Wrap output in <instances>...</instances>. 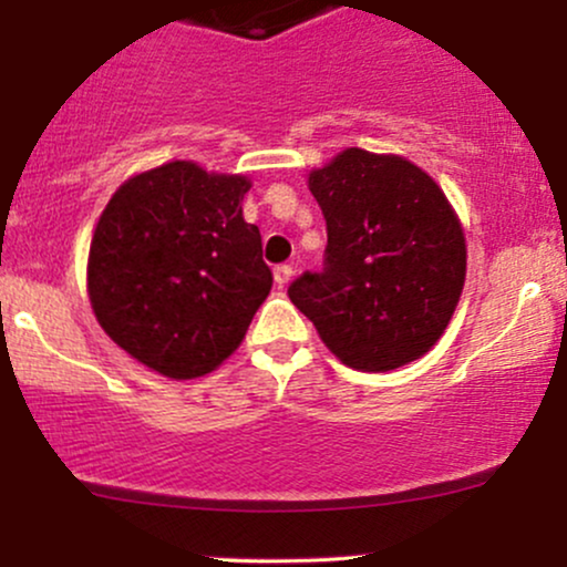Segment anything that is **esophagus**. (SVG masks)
<instances>
[{
	"instance_id": "obj_1",
	"label": "esophagus",
	"mask_w": 567,
	"mask_h": 567,
	"mask_svg": "<svg viewBox=\"0 0 567 567\" xmlns=\"http://www.w3.org/2000/svg\"><path fill=\"white\" fill-rule=\"evenodd\" d=\"M292 279V266H277L275 269V282H277V288H285V285H288Z\"/></svg>"
}]
</instances>
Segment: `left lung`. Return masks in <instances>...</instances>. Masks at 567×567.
Returning a JSON list of instances; mask_svg holds the SVG:
<instances>
[{
	"label": "left lung",
	"instance_id": "obj_1",
	"mask_svg": "<svg viewBox=\"0 0 567 567\" xmlns=\"http://www.w3.org/2000/svg\"><path fill=\"white\" fill-rule=\"evenodd\" d=\"M328 224L324 269L290 301L343 365L386 373L445 333L466 279V237L432 175L400 154L343 148L309 173Z\"/></svg>",
	"mask_w": 567,
	"mask_h": 567
}]
</instances>
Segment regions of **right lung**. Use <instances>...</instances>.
<instances>
[{
	"mask_svg": "<svg viewBox=\"0 0 567 567\" xmlns=\"http://www.w3.org/2000/svg\"><path fill=\"white\" fill-rule=\"evenodd\" d=\"M247 175L173 159L133 175L97 218L87 256L95 320L135 362L188 381L229 360L271 290Z\"/></svg>",
	"mask_w": 567,
	"mask_h": 567,
	"instance_id": "1",
	"label": "right lung"
}]
</instances>
